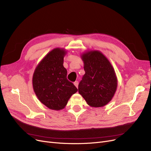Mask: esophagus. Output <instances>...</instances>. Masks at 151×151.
Returning a JSON list of instances; mask_svg holds the SVG:
<instances>
[{
    "label": "esophagus",
    "instance_id": "1",
    "mask_svg": "<svg viewBox=\"0 0 151 151\" xmlns=\"http://www.w3.org/2000/svg\"><path fill=\"white\" fill-rule=\"evenodd\" d=\"M74 85L76 86V88H78V85H79V81H75L74 83Z\"/></svg>",
    "mask_w": 151,
    "mask_h": 151
}]
</instances>
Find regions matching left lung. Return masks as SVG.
Returning a JSON list of instances; mask_svg holds the SVG:
<instances>
[{
    "instance_id": "1",
    "label": "left lung",
    "mask_w": 151,
    "mask_h": 151,
    "mask_svg": "<svg viewBox=\"0 0 151 151\" xmlns=\"http://www.w3.org/2000/svg\"><path fill=\"white\" fill-rule=\"evenodd\" d=\"M85 74L78 86L80 94L89 106L101 107L111 101L117 87V79L111 63L98 51L82 55Z\"/></svg>"
}]
</instances>
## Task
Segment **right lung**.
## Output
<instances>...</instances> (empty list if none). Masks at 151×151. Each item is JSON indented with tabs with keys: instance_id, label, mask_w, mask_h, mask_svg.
Here are the masks:
<instances>
[{
	"instance_id": "1",
	"label": "right lung",
	"mask_w": 151,
	"mask_h": 151,
	"mask_svg": "<svg viewBox=\"0 0 151 151\" xmlns=\"http://www.w3.org/2000/svg\"><path fill=\"white\" fill-rule=\"evenodd\" d=\"M65 54L63 49L52 50L36 67L33 77V89L38 99L54 110L64 108L78 90L67 79V71L63 65Z\"/></svg>"
}]
</instances>
